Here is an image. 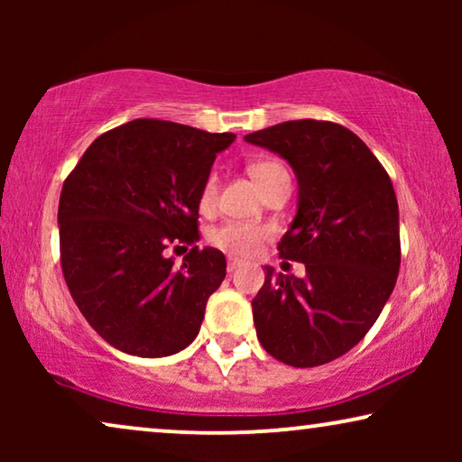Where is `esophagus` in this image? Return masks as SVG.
<instances>
[{
	"label": "esophagus",
	"mask_w": 462,
	"mask_h": 462,
	"mask_svg": "<svg viewBox=\"0 0 462 462\" xmlns=\"http://www.w3.org/2000/svg\"><path fill=\"white\" fill-rule=\"evenodd\" d=\"M237 267H239L237 258H226V271H229V273H233V271H236Z\"/></svg>",
	"instance_id": "obj_1"
}]
</instances>
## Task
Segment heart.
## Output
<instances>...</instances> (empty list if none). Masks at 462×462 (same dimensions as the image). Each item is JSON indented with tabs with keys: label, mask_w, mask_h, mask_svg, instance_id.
<instances>
[{
	"label": "heart",
	"mask_w": 462,
	"mask_h": 462,
	"mask_svg": "<svg viewBox=\"0 0 462 462\" xmlns=\"http://www.w3.org/2000/svg\"><path fill=\"white\" fill-rule=\"evenodd\" d=\"M250 174L252 179L256 180V185L261 187L263 193H267L271 187L277 185V182L283 179H290L288 170L283 168V163L275 160H258L250 163ZM218 198V176L217 172H210L206 176V180L201 182L199 189V210L210 212L217 206ZM271 236L269 226L263 225H252V223H237V220H226V223H220L214 226V229L208 233V239H210L212 245L217 248L229 252L233 256H250L261 248V244Z\"/></svg>",
	"instance_id": "heart-1"
}]
</instances>
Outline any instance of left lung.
I'll return each instance as SVG.
<instances>
[{
  "label": "left lung",
  "instance_id": "1",
  "mask_svg": "<svg viewBox=\"0 0 462 462\" xmlns=\"http://www.w3.org/2000/svg\"><path fill=\"white\" fill-rule=\"evenodd\" d=\"M245 141L280 153L299 180V212L277 244L307 277L264 271L252 300L263 349L313 368L353 349L374 326L402 263L400 210L387 170L345 125L296 119Z\"/></svg>",
  "mask_w": 462,
  "mask_h": 462
}]
</instances>
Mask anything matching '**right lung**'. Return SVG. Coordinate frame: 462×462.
Masks as SVG:
<instances>
[{"label": "right lung", "instance_id": "add662e5", "mask_svg": "<svg viewBox=\"0 0 462 462\" xmlns=\"http://www.w3.org/2000/svg\"><path fill=\"white\" fill-rule=\"evenodd\" d=\"M231 132L134 119L100 134L65 179L60 267L100 338L138 357L193 343L206 302L225 280V254L199 250V189ZM170 245H192L180 270Z\"/></svg>", "mask_w": 462, "mask_h": 462}]
</instances>
